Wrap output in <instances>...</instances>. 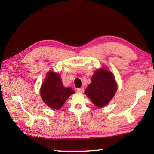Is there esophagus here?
Returning <instances> with one entry per match:
<instances>
[{"mask_svg":"<svg viewBox=\"0 0 154 154\" xmlns=\"http://www.w3.org/2000/svg\"><path fill=\"white\" fill-rule=\"evenodd\" d=\"M83 91H84V88H77V92L78 93H83Z\"/></svg>","mask_w":154,"mask_h":154,"instance_id":"34e87169","label":"esophagus"}]
</instances>
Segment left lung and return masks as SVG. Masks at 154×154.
<instances>
[{
    "label": "left lung",
    "mask_w": 154,
    "mask_h": 154,
    "mask_svg": "<svg viewBox=\"0 0 154 154\" xmlns=\"http://www.w3.org/2000/svg\"><path fill=\"white\" fill-rule=\"evenodd\" d=\"M118 87L114 76L107 69L97 70L92 77V83L88 85L85 94L94 105L98 108L106 106L116 94Z\"/></svg>",
    "instance_id": "1"
}]
</instances>
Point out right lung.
I'll return each mask as SVG.
<instances>
[{
  "label": "right lung",
  "instance_id": "1",
  "mask_svg": "<svg viewBox=\"0 0 154 154\" xmlns=\"http://www.w3.org/2000/svg\"><path fill=\"white\" fill-rule=\"evenodd\" d=\"M74 93L71 88L64 87L60 75L53 71L47 74L40 90L44 103L54 109H60L68 98Z\"/></svg>",
  "mask_w": 154,
  "mask_h": 154
}]
</instances>
